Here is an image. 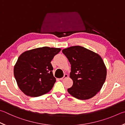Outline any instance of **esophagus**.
Here are the masks:
<instances>
[{"label": "esophagus", "mask_w": 125, "mask_h": 125, "mask_svg": "<svg viewBox=\"0 0 125 125\" xmlns=\"http://www.w3.org/2000/svg\"><path fill=\"white\" fill-rule=\"evenodd\" d=\"M68 76V74H65L64 75V76H63V78H60V80H63V79H65V78H67Z\"/></svg>", "instance_id": "34e87169"}]
</instances>
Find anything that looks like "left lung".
Instances as JSON below:
<instances>
[{
    "label": "left lung",
    "instance_id": "left-lung-1",
    "mask_svg": "<svg viewBox=\"0 0 125 125\" xmlns=\"http://www.w3.org/2000/svg\"><path fill=\"white\" fill-rule=\"evenodd\" d=\"M62 52L71 65L70 78L73 84L68 89L69 94L81 100L94 97L101 90L106 76V68L101 57L80 46L64 49Z\"/></svg>",
    "mask_w": 125,
    "mask_h": 125
}]
</instances>
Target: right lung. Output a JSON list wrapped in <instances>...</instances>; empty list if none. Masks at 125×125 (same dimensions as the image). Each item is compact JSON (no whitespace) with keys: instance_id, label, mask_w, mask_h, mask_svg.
Here are the masks:
<instances>
[{"instance_id":"1","label":"right lung","mask_w":125,"mask_h":125,"mask_svg":"<svg viewBox=\"0 0 125 125\" xmlns=\"http://www.w3.org/2000/svg\"><path fill=\"white\" fill-rule=\"evenodd\" d=\"M60 48L44 46L24 52L13 69L17 85L27 96L35 97L49 92L56 82L51 61Z\"/></svg>"}]
</instances>
